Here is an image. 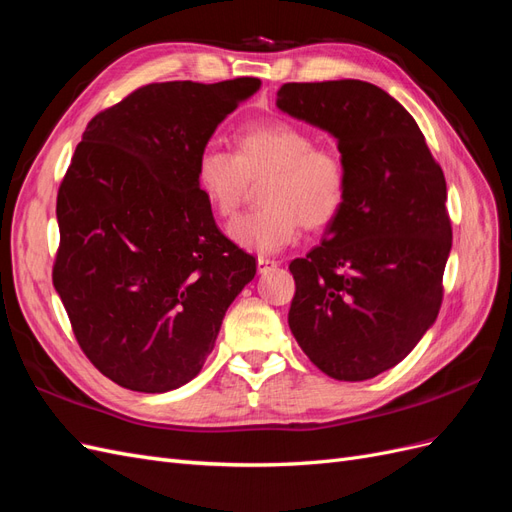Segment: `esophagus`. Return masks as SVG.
<instances>
[{
    "mask_svg": "<svg viewBox=\"0 0 512 512\" xmlns=\"http://www.w3.org/2000/svg\"><path fill=\"white\" fill-rule=\"evenodd\" d=\"M277 267V260L273 258H265V256H258V273H267L269 269Z\"/></svg>",
    "mask_w": 512,
    "mask_h": 512,
    "instance_id": "obj_1",
    "label": "esophagus"
}]
</instances>
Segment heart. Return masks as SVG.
<instances>
[{"label":"heart","mask_w":512,"mask_h":512,"mask_svg":"<svg viewBox=\"0 0 512 512\" xmlns=\"http://www.w3.org/2000/svg\"><path fill=\"white\" fill-rule=\"evenodd\" d=\"M260 207L228 226L230 239L262 254L297 241L301 226L329 228L344 211L350 170L342 153L318 147L314 134L286 119L256 123L235 134V153L200 151L196 185L215 215L228 220L250 198L252 183L265 179Z\"/></svg>","instance_id":"1"}]
</instances>
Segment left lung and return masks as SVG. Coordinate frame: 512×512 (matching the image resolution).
<instances>
[{
	"instance_id": "8db88e82",
	"label": "left lung",
	"mask_w": 512,
	"mask_h": 512,
	"mask_svg": "<svg viewBox=\"0 0 512 512\" xmlns=\"http://www.w3.org/2000/svg\"><path fill=\"white\" fill-rule=\"evenodd\" d=\"M277 106L331 132L350 170L344 211L288 267L290 331L329 378L369 380L438 318L453 245L444 173L414 117L376 85L284 83Z\"/></svg>"
}]
</instances>
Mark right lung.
<instances>
[{
  "mask_svg": "<svg viewBox=\"0 0 512 512\" xmlns=\"http://www.w3.org/2000/svg\"><path fill=\"white\" fill-rule=\"evenodd\" d=\"M260 79L134 89L87 123L57 192L53 286L94 367L166 393L203 369L256 260L213 220L196 160Z\"/></svg>",
  "mask_w": 512,
  "mask_h": 512,
  "instance_id": "add662e5",
  "label": "right lung"
}]
</instances>
